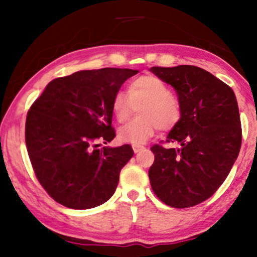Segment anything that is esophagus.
<instances>
[{
    "label": "esophagus",
    "mask_w": 257,
    "mask_h": 257,
    "mask_svg": "<svg viewBox=\"0 0 257 257\" xmlns=\"http://www.w3.org/2000/svg\"><path fill=\"white\" fill-rule=\"evenodd\" d=\"M141 150H144V146H141V145H134V146H133V151H134L135 153L140 152Z\"/></svg>",
    "instance_id": "1"
}]
</instances>
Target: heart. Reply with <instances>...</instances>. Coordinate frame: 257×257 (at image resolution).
Returning a JSON list of instances; mask_svg holds the SVG:
<instances>
[{"label":"heart","mask_w":257,"mask_h":257,"mask_svg":"<svg viewBox=\"0 0 257 257\" xmlns=\"http://www.w3.org/2000/svg\"><path fill=\"white\" fill-rule=\"evenodd\" d=\"M141 117L133 119L119 128L120 143L141 145L155 134L158 128L169 131L181 118V104L172 94L166 82L152 75H144L133 79L128 94L117 91L112 99V113L119 123L125 122L134 112V106Z\"/></svg>","instance_id":"heart-1"}]
</instances>
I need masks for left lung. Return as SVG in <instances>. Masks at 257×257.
<instances>
[{"instance_id":"left-lung-1","label":"left lung","mask_w":257,"mask_h":257,"mask_svg":"<svg viewBox=\"0 0 257 257\" xmlns=\"http://www.w3.org/2000/svg\"><path fill=\"white\" fill-rule=\"evenodd\" d=\"M173 85L181 104V118L166 141L151 147L155 162L150 184L164 204L190 208L210 198L222 185L238 157L241 124L232 88L210 72L192 66L151 67ZM179 142L180 149H166Z\"/></svg>"}]
</instances>
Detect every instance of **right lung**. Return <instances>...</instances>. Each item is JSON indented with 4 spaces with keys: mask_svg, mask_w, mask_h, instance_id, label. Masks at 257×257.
Listing matches in <instances>:
<instances>
[{
    "mask_svg": "<svg viewBox=\"0 0 257 257\" xmlns=\"http://www.w3.org/2000/svg\"><path fill=\"white\" fill-rule=\"evenodd\" d=\"M137 70H84L49 82L29 108L25 143L35 175L55 202L95 208L111 198L131 145L102 147L116 137L112 99Z\"/></svg>",
    "mask_w": 257,
    "mask_h": 257,
    "instance_id": "add662e5",
    "label": "right lung"
}]
</instances>
